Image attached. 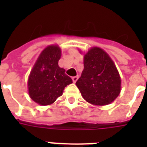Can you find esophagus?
<instances>
[{"instance_id":"34e87169","label":"esophagus","mask_w":147,"mask_h":147,"mask_svg":"<svg viewBox=\"0 0 147 147\" xmlns=\"http://www.w3.org/2000/svg\"><path fill=\"white\" fill-rule=\"evenodd\" d=\"M78 76H74V77H72V81H73V82L76 83V82H77V80H78Z\"/></svg>"}]
</instances>
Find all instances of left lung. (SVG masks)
<instances>
[{
	"label": "left lung",
	"instance_id": "left-lung-1",
	"mask_svg": "<svg viewBox=\"0 0 147 147\" xmlns=\"http://www.w3.org/2000/svg\"><path fill=\"white\" fill-rule=\"evenodd\" d=\"M76 84L86 101L99 106L113 102L121 92L117 67L108 54L98 47L85 55L84 70Z\"/></svg>",
	"mask_w": 147,
	"mask_h": 147
}]
</instances>
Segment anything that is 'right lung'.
I'll list each match as a JSON object with an SVG mask.
<instances>
[{
  "instance_id": "right-lung-1",
  "label": "right lung",
  "mask_w": 147,
  "mask_h": 147,
  "mask_svg": "<svg viewBox=\"0 0 147 147\" xmlns=\"http://www.w3.org/2000/svg\"><path fill=\"white\" fill-rule=\"evenodd\" d=\"M61 49L52 45L42 50L28 78V91L31 99L40 105H49L63 93L71 78L58 65Z\"/></svg>"
}]
</instances>
